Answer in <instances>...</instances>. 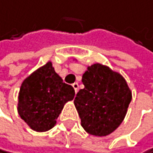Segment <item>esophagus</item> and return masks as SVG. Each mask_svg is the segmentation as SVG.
Instances as JSON below:
<instances>
[{"label":"esophagus","instance_id":"obj_1","mask_svg":"<svg viewBox=\"0 0 153 153\" xmlns=\"http://www.w3.org/2000/svg\"><path fill=\"white\" fill-rule=\"evenodd\" d=\"M72 87H73L75 92H77V91H78V90H79V84H78V83H74V84H72Z\"/></svg>","mask_w":153,"mask_h":153}]
</instances>
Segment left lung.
I'll use <instances>...</instances> for the list:
<instances>
[{
  "label": "left lung",
  "instance_id": "obj_1",
  "mask_svg": "<svg viewBox=\"0 0 153 153\" xmlns=\"http://www.w3.org/2000/svg\"><path fill=\"white\" fill-rule=\"evenodd\" d=\"M82 82L85 87L74 99L81 125L91 135L107 136L123 123L131 91L120 73L100 63L88 66Z\"/></svg>",
  "mask_w": 153,
  "mask_h": 153
}]
</instances>
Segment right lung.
Segmentation results:
<instances>
[{"label":"right lung","mask_w":153,"mask_h":153,"mask_svg":"<svg viewBox=\"0 0 153 153\" xmlns=\"http://www.w3.org/2000/svg\"><path fill=\"white\" fill-rule=\"evenodd\" d=\"M74 95V88L63 83L52 62H48L22 83L18 95V114L34 131H48L55 126L65 104Z\"/></svg>","instance_id":"right-lung-1"}]
</instances>
